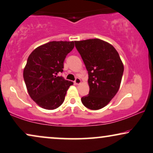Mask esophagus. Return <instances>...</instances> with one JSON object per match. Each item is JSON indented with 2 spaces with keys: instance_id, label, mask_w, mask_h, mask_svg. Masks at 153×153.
Listing matches in <instances>:
<instances>
[{
  "instance_id": "esophagus-1",
  "label": "esophagus",
  "mask_w": 153,
  "mask_h": 153,
  "mask_svg": "<svg viewBox=\"0 0 153 153\" xmlns=\"http://www.w3.org/2000/svg\"><path fill=\"white\" fill-rule=\"evenodd\" d=\"M74 83H75V85H80V83H81V80L80 78H76V79H75V80L74 81Z\"/></svg>"
}]
</instances>
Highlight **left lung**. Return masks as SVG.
<instances>
[{
    "label": "left lung",
    "instance_id": "8db88e82",
    "mask_svg": "<svg viewBox=\"0 0 153 153\" xmlns=\"http://www.w3.org/2000/svg\"><path fill=\"white\" fill-rule=\"evenodd\" d=\"M88 71L89 94L81 101L90 110H99L109 103L120 87L124 65L111 44L99 38L75 41Z\"/></svg>",
    "mask_w": 153,
    "mask_h": 153
}]
</instances>
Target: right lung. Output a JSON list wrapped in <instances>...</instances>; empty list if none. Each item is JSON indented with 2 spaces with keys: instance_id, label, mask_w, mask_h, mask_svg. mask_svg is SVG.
<instances>
[{
  "instance_id": "obj_1",
  "label": "right lung",
  "mask_w": 153,
  "mask_h": 153,
  "mask_svg": "<svg viewBox=\"0 0 153 153\" xmlns=\"http://www.w3.org/2000/svg\"><path fill=\"white\" fill-rule=\"evenodd\" d=\"M73 48V41H52L38 47L28 56L23 72L24 82L30 97L42 108L59 107L73 84L57 76Z\"/></svg>"
}]
</instances>
